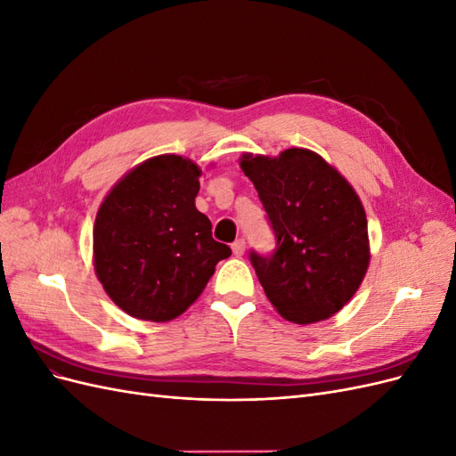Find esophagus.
<instances>
[{"label":"esophagus","mask_w":456,"mask_h":456,"mask_svg":"<svg viewBox=\"0 0 456 456\" xmlns=\"http://www.w3.org/2000/svg\"><path fill=\"white\" fill-rule=\"evenodd\" d=\"M232 251L236 256H241L245 253V240H236L232 243Z\"/></svg>","instance_id":"34e87169"}]
</instances>
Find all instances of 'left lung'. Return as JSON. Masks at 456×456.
Instances as JSON below:
<instances>
[{
  "instance_id": "left-lung-1",
  "label": "left lung",
  "mask_w": 456,
  "mask_h": 456,
  "mask_svg": "<svg viewBox=\"0 0 456 456\" xmlns=\"http://www.w3.org/2000/svg\"><path fill=\"white\" fill-rule=\"evenodd\" d=\"M275 233L270 256L251 253L272 306L287 322H323L348 305L370 260L360 196L333 165L308 148L280 156L243 154Z\"/></svg>"
}]
</instances>
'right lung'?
<instances>
[{"label":"right lung","instance_id":"obj_1","mask_svg":"<svg viewBox=\"0 0 456 456\" xmlns=\"http://www.w3.org/2000/svg\"><path fill=\"white\" fill-rule=\"evenodd\" d=\"M200 176L188 158L154 156L123 175L99 207L94 273L116 306L136 320H175L232 255L196 209Z\"/></svg>","mask_w":456,"mask_h":456}]
</instances>
